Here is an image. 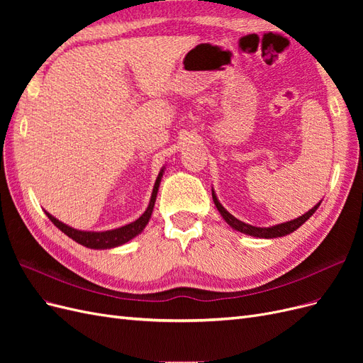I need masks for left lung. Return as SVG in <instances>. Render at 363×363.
<instances>
[{"mask_svg":"<svg viewBox=\"0 0 363 363\" xmlns=\"http://www.w3.org/2000/svg\"><path fill=\"white\" fill-rule=\"evenodd\" d=\"M212 196H213V203L216 206V208L219 211V213L223 215V218L227 221V224L230 227H233L235 230H238V232L240 233H245V235H250V236H256V238H267V239H271V238H280V236H286L292 232H295L296 228H298L301 224H304L307 219H309L318 207H320L321 203H318L315 207H312L309 212H306L303 216L296 218V219H292V221H288V223H283V224H279V225H274V227H255V225H250V224H245L242 221H239V219H236L233 215H230L225 208L221 206V203L218 201L216 195L213 194L212 191Z\"/></svg>","mask_w":363,"mask_h":363,"instance_id":"1","label":"left lung"}]
</instances>
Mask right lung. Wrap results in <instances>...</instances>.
I'll list each match as a JSON object with an SVG mask.
<instances>
[{
    "instance_id": "right-lung-1",
    "label": "right lung",
    "mask_w": 363,
    "mask_h": 363,
    "mask_svg": "<svg viewBox=\"0 0 363 363\" xmlns=\"http://www.w3.org/2000/svg\"><path fill=\"white\" fill-rule=\"evenodd\" d=\"M162 172H163V169L160 171L159 177L155 183V189H152L151 200H150V204L147 207V211L144 212V215L138 218L135 223L127 224L124 227H119V228H115V230H107V232H82V230H75V228H72L67 224L60 223L59 219L51 216L48 212H45V213L51 219V223L56 225L59 230H62L65 235L69 236L71 239L75 240V242H79V244H82L87 248L103 250V248H112V247L123 245V244L128 242L130 239H133L136 235H139L142 230L145 228V225L148 224L151 213H152V207H155V201H156V196H157Z\"/></svg>"
}]
</instances>
